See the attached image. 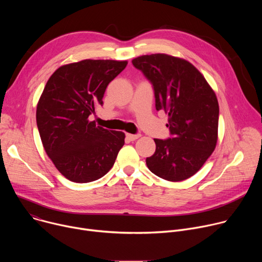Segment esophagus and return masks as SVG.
Listing matches in <instances>:
<instances>
[{
    "mask_svg": "<svg viewBox=\"0 0 262 262\" xmlns=\"http://www.w3.org/2000/svg\"><path fill=\"white\" fill-rule=\"evenodd\" d=\"M141 137V135H133V134H126V138L129 140V141H135L137 139H139Z\"/></svg>",
    "mask_w": 262,
    "mask_h": 262,
    "instance_id": "esophagus-1",
    "label": "esophagus"
}]
</instances>
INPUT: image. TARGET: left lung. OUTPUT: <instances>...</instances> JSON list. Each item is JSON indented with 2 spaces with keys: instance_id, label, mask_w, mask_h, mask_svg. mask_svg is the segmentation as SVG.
<instances>
[{
  "instance_id": "left-lung-1",
  "label": "left lung",
  "mask_w": 262,
  "mask_h": 262,
  "mask_svg": "<svg viewBox=\"0 0 262 262\" xmlns=\"http://www.w3.org/2000/svg\"><path fill=\"white\" fill-rule=\"evenodd\" d=\"M154 85L157 110L168 114L173 138L155 139L156 152L146 159L148 169L168 181L196 174L217 142L219 102L203 74L189 61L167 54L133 59Z\"/></svg>"
}]
</instances>
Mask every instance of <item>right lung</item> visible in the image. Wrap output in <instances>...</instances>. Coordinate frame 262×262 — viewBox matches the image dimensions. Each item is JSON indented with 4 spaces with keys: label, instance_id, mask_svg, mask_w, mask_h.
<instances>
[{
    "label": "right lung",
    "instance_id": "1",
    "mask_svg": "<svg viewBox=\"0 0 262 262\" xmlns=\"http://www.w3.org/2000/svg\"><path fill=\"white\" fill-rule=\"evenodd\" d=\"M127 61L86 59L60 66L49 79L37 103L36 121L45 150L68 180L99 179L113 167L124 145L122 132L90 120L102 104L111 81Z\"/></svg>",
    "mask_w": 262,
    "mask_h": 262
}]
</instances>
